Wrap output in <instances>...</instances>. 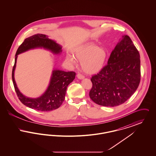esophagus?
I'll use <instances>...</instances> for the list:
<instances>
[{"label": "esophagus", "instance_id": "esophagus-1", "mask_svg": "<svg viewBox=\"0 0 156 156\" xmlns=\"http://www.w3.org/2000/svg\"><path fill=\"white\" fill-rule=\"evenodd\" d=\"M77 77H78V79H80V80H81V79H83V78H85L84 75H83L81 74H80V73H78V74H77Z\"/></svg>", "mask_w": 156, "mask_h": 156}]
</instances>
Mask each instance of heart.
Instances as JSON below:
<instances>
[{
  "instance_id": "heart-1",
  "label": "heart",
  "mask_w": 156,
  "mask_h": 156,
  "mask_svg": "<svg viewBox=\"0 0 156 156\" xmlns=\"http://www.w3.org/2000/svg\"><path fill=\"white\" fill-rule=\"evenodd\" d=\"M74 55L76 59L81 61L83 71L90 74L100 71L108 58L107 51L94 44H87L78 48L75 50ZM66 58L73 64L76 62L74 57L71 54H67Z\"/></svg>"
}]
</instances>
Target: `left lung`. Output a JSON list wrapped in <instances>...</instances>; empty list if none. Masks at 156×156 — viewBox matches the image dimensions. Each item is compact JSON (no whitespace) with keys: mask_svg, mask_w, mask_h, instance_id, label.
Wrapping results in <instances>:
<instances>
[{"mask_svg":"<svg viewBox=\"0 0 156 156\" xmlns=\"http://www.w3.org/2000/svg\"><path fill=\"white\" fill-rule=\"evenodd\" d=\"M140 76L139 52L130 38L124 35L112 51L108 64L91 77L89 97L101 106H118L135 92Z\"/></svg>","mask_w":156,"mask_h":156,"instance_id":"1","label":"left lung"}]
</instances>
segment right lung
Masks as SVG:
<instances>
[{
  "label": "right lung",
  "instance_id": "add662e5",
  "mask_svg": "<svg viewBox=\"0 0 156 156\" xmlns=\"http://www.w3.org/2000/svg\"><path fill=\"white\" fill-rule=\"evenodd\" d=\"M37 47H43L55 54L62 51L59 44L44 34H37L26 38L19 47L16 53L15 64L12 69V80L17 96L23 105L39 111H51L58 109L64 102L67 87L74 80L76 73L74 71L66 72L59 69L54 70L49 86L42 96L35 99L24 96L17 88L14 78L17 55Z\"/></svg>",
  "mask_w": 156,
  "mask_h": 156
}]
</instances>
